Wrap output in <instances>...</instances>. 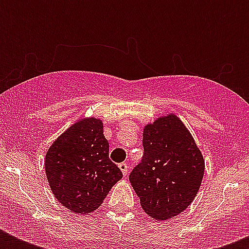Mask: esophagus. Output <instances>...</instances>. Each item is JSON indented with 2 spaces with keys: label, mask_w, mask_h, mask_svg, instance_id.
I'll list each match as a JSON object with an SVG mask.
<instances>
[{
  "label": "esophagus",
  "mask_w": 249,
  "mask_h": 249,
  "mask_svg": "<svg viewBox=\"0 0 249 249\" xmlns=\"http://www.w3.org/2000/svg\"><path fill=\"white\" fill-rule=\"evenodd\" d=\"M119 168H120V170L123 172V174H124V176H126V173H128V164L120 163L119 164Z\"/></svg>",
  "instance_id": "obj_1"
}]
</instances>
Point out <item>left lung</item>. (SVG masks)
<instances>
[{
  "label": "left lung",
  "mask_w": 249,
  "mask_h": 249,
  "mask_svg": "<svg viewBox=\"0 0 249 249\" xmlns=\"http://www.w3.org/2000/svg\"><path fill=\"white\" fill-rule=\"evenodd\" d=\"M142 143L143 158L129 181L148 216L160 221L173 218L199 191L205 168L201 151L174 113L144 125Z\"/></svg>",
  "instance_id": "8db88e82"
}]
</instances>
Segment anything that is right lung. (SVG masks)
Segmentation results:
<instances>
[{"label":"right lung","instance_id":"1","mask_svg":"<svg viewBox=\"0 0 249 249\" xmlns=\"http://www.w3.org/2000/svg\"><path fill=\"white\" fill-rule=\"evenodd\" d=\"M101 119L84 117L56 138L45 156L49 186L60 204L75 213L94 212L123 178L108 158Z\"/></svg>","mask_w":249,"mask_h":249}]
</instances>
